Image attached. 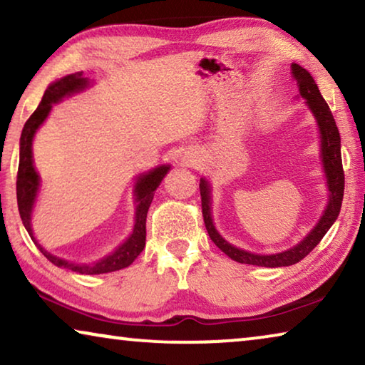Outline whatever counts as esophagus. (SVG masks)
Instances as JSON below:
<instances>
[{"label": "esophagus", "instance_id": "esophagus-1", "mask_svg": "<svg viewBox=\"0 0 365 365\" xmlns=\"http://www.w3.org/2000/svg\"><path fill=\"white\" fill-rule=\"evenodd\" d=\"M190 164H191V165H193V164H195V160H190Z\"/></svg>", "mask_w": 365, "mask_h": 365}]
</instances>
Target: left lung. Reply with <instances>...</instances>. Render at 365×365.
Returning a JSON list of instances; mask_svg holds the SVG:
<instances>
[{"label": "left lung", "instance_id": "8db88e82", "mask_svg": "<svg viewBox=\"0 0 365 365\" xmlns=\"http://www.w3.org/2000/svg\"><path fill=\"white\" fill-rule=\"evenodd\" d=\"M292 76L298 86V98L306 100V106L311 110L317 123L319 130V143H320V163H322V172L325 175L327 187V205L322 215L314 228H311L301 242L288 250L280 252H270V255H257L238 248L222 237L217 228L214 225L212 217V185L206 177L200 178V191H201V206L202 217H205L206 230L211 237L215 246L225 255L240 264L261 265V267H287L304 259L320 243V240L325 237V233L330 230V227L338 219L339 209H341L343 193H344V174L341 163V137H339L338 127L333 119V114L329 104L320 95L316 80L311 73L302 69L298 64H292Z\"/></svg>", "mask_w": 365, "mask_h": 365}]
</instances>
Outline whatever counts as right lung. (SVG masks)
I'll use <instances>...</instances> for the list:
<instances>
[{
  "label": "right lung",
  "mask_w": 365,
  "mask_h": 365,
  "mask_svg": "<svg viewBox=\"0 0 365 365\" xmlns=\"http://www.w3.org/2000/svg\"><path fill=\"white\" fill-rule=\"evenodd\" d=\"M93 85V80L83 77L82 72L69 73V76L61 77L54 80L53 83L48 85L43 95L38 108L35 113L29 117L26 125L22 128L21 143H19V172H17V206H19V214L22 224L29 232L32 242L36 245L43 256L49 262L58 265L61 269H69L72 272H78L83 275H100L108 274V272H115L125 269L130 265L135 259L140 256L146 245V214L151 206L154 191L168 175V172L172 169L170 164H160L156 168L150 169L148 172H141L135 177L133 183V201H135V217H133V228L132 233L117 246L114 251L108 252L96 261L91 262H76L67 261L64 257L54 256L53 252L43 248L35 238L32 228V215L36 205V197H38L41 188V178L34 164V138L38 128L45 123L49 113L54 104H58L64 98H71L77 93H82L86 88Z\"/></svg>",
  "instance_id": "obj_1"
}]
</instances>
